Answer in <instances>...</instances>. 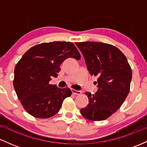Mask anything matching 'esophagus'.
<instances>
[{"instance_id":"esophagus-1","label":"esophagus","mask_w":147,"mask_h":147,"mask_svg":"<svg viewBox=\"0 0 147 147\" xmlns=\"http://www.w3.org/2000/svg\"><path fill=\"white\" fill-rule=\"evenodd\" d=\"M72 93L74 94V95H80L82 93V91L80 90H76L75 89H72Z\"/></svg>"}]
</instances>
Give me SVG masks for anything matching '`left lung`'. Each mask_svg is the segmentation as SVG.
Listing matches in <instances>:
<instances>
[{"label": "left lung", "mask_w": 147, "mask_h": 147, "mask_svg": "<svg viewBox=\"0 0 147 147\" xmlns=\"http://www.w3.org/2000/svg\"><path fill=\"white\" fill-rule=\"evenodd\" d=\"M85 59L91 76H97L98 90L86 92L89 99L80 113L90 121L107 119L124 102L130 90L132 71L126 57L113 45L101 42L75 43Z\"/></svg>", "instance_id": "obj_1"}]
</instances>
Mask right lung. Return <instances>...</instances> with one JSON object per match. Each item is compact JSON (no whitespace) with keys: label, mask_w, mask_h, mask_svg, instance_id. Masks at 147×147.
Instances as JSON below:
<instances>
[{"label":"right lung","mask_w":147,"mask_h":147,"mask_svg":"<svg viewBox=\"0 0 147 147\" xmlns=\"http://www.w3.org/2000/svg\"><path fill=\"white\" fill-rule=\"evenodd\" d=\"M79 60L80 54L71 42L43 43L28 50L14 69V87L22 106L30 115L48 118L60 110L63 99L71 95L68 88L50 84L57 77L66 59Z\"/></svg>","instance_id":"right-lung-1"}]
</instances>
